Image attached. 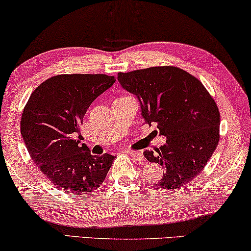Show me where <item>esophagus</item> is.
<instances>
[{
    "label": "esophagus",
    "mask_w": 251,
    "mask_h": 251,
    "mask_svg": "<svg viewBox=\"0 0 251 251\" xmlns=\"http://www.w3.org/2000/svg\"><path fill=\"white\" fill-rule=\"evenodd\" d=\"M127 153L132 156L133 159H135L136 161H143L144 160V155L142 154L141 152H136V151H127Z\"/></svg>",
    "instance_id": "34e87169"
}]
</instances>
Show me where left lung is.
I'll list each match as a JSON object with an SVG mask.
<instances>
[{
  "mask_svg": "<svg viewBox=\"0 0 251 251\" xmlns=\"http://www.w3.org/2000/svg\"><path fill=\"white\" fill-rule=\"evenodd\" d=\"M118 82L137 98L145 123L158 125L166 144L144 151L150 162L164 168L160 188L176 189L204 169L218 147L220 113L200 80L175 66L118 73Z\"/></svg>",
  "mask_w": 251,
  "mask_h": 251,
  "instance_id": "8db88e82",
  "label": "left lung"
}]
</instances>
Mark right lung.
<instances>
[{
  "instance_id": "right-lung-1",
  "label": "right lung",
  "mask_w": 251,
  "mask_h": 251,
  "mask_svg": "<svg viewBox=\"0 0 251 251\" xmlns=\"http://www.w3.org/2000/svg\"><path fill=\"white\" fill-rule=\"evenodd\" d=\"M106 74H61L31 93L21 117L30 156L56 188L91 195L103 184L115 156L92 155L81 143L80 125L90 104L115 83Z\"/></svg>"
}]
</instances>
